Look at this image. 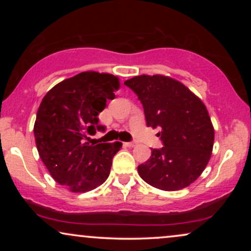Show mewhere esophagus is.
I'll use <instances>...</instances> for the list:
<instances>
[{
	"mask_svg": "<svg viewBox=\"0 0 251 251\" xmlns=\"http://www.w3.org/2000/svg\"><path fill=\"white\" fill-rule=\"evenodd\" d=\"M126 145L128 147H133V146H136V143L135 142H128V143H126Z\"/></svg>",
	"mask_w": 251,
	"mask_h": 251,
	"instance_id": "34e87169",
	"label": "esophagus"
}]
</instances>
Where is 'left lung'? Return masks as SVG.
I'll return each mask as SVG.
<instances>
[{
    "label": "left lung",
    "instance_id": "8db88e82",
    "mask_svg": "<svg viewBox=\"0 0 251 251\" xmlns=\"http://www.w3.org/2000/svg\"><path fill=\"white\" fill-rule=\"evenodd\" d=\"M142 102L147 126L160 128L163 147L151 149L138 166L139 176L163 191L188 186L202 174L211 156L214 126L200 99L184 84L162 75H140L125 82Z\"/></svg>",
    "mask_w": 251,
    "mask_h": 251
}]
</instances>
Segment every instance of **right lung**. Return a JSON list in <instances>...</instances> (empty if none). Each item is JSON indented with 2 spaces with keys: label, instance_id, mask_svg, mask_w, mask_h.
<instances>
[{
  "label": "right lung",
  "instance_id": "add662e5",
  "mask_svg": "<svg viewBox=\"0 0 251 251\" xmlns=\"http://www.w3.org/2000/svg\"><path fill=\"white\" fill-rule=\"evenodd\" d=\"M119 85L112 74L83 72L54 85L41 101L34 125L37 151L53 179L72 192L104 183L121 149L120 142H87L97 130L105 131L98 115Z\"/></svg>",
  "mask_w": 251,
  "mask_h": 251
}]
</instances>
